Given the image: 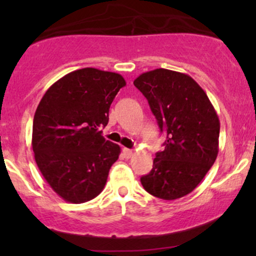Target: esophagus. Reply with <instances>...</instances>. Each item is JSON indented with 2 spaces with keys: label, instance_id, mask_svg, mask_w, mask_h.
Here are the masks:
<instances>
[{
  "label": "esophagus",
  "instance_id": "34e87169",
  "mask_svg": "<svg viewBox=\"0 0 256 256\" xmlns=\"http://www.w3.org/2000/svg\"><path fill=\"white\" fill-rule=\"evenodd\" d=\"M122 154H124V158H131L134 156V150H131V149H128V148H124L122 149Z\"/></svg>",
  "mask_w": 256,
  "mask_h": 256
}]
</instances>
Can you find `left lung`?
<instances>
[{
	"label": "left lung",
	"mask_w": 256,
	"mask_h": 256,
	"mask_svg": "<svg viewBox=\"0 0 256 256\" xmlns=\"http://www.w3.org/2000/svg\"><path fill=\"white\" fill-rule=\"evenodd\" d=\"M134 84L167 134L165 149L156 152L140 183L155 198H183L201 183L218 156V114L204 89L185 73L156 68L142 73Z\"/></svg>",
	"instance_id": "8db88e82"
}]
</instances>
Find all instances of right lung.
<instances>
[{"label":"right lung","instance_id":"right-lung-1","mask_svg":"<svg viewBox=\"0 0 256 256\" xmlns=\"http://www.w3.org/2000/svg\"><path fill=\"white\" fill-rule=\"evenodd\" d=\"M126 85L119 73L86 67L64 76L46 91L32 126V149L40 173L71 204L98 196L120 146L104 140L110 107Z\"/></svg>","mask_w":256,"mask_h":256}]
</instances>
